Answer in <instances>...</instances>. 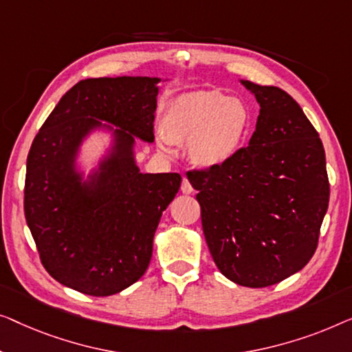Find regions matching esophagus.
I'll list each match as a JSON object with an SVG mask.
<instances>
[{"label":"esophagus","instance_id":"esophagus-1","mask_svg":"<svg viewBox=\"0 0 352 352\" xmlns=\"http://www.w3.org/2000/svg\"><path fill=\"white\" fill-rule=\"evenodd\" d=\"M180 190H182V192H185V195H190V192L192 191V186H191V183L188 182V178H186V177H183Z\"/></svg>","mask_w":352,"mask_h":352}]
</instances>
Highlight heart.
Returning <instances> with one entry per match:
<instances>
[{
	"mask_svg": "<svg viewBox=\"0 0 352 352\" xmlns=\"http://www.w3.org/2000/svg\"><path fill=\"white\" fill-rule=\"evenodd\" d=\"M250 129L252 111L241 98L220 91L188 92L167 105L157 145L170 153V142L186 143L192 164L217 169L236 157Z\"/></svg>",
	"mask_w": 352,
	"mask_h": 352,
	"instance_id": "1",
	"label": "heart"
}]
</instances>
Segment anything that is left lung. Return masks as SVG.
Here are the masks:
<instances>
[{"label": "left lung", "instance_id": "1", "mask_svg": "<svg viewBox=\"0 0 352 352\" xmlns=\"http://www.w3.org/2000/svg\"><path fill=\"white\" fill-rule=\"evenodd\" d=\"M242 84L260 115L249 146L217 169L186 172L217 268L260 289L287 279L318 249L330 183L319 133L298 103L274 86Z\"/></svg>", "mask_w": 352, "mask_h": 352}]
</instances>
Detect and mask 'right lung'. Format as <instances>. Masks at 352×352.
<instances>
[{
	"instance_id": "right-lung-1",
	"label": "right lung",
	"mask_w": 352,
	"mask_h": 352,
	"mask_svg": "<svg viewBox=\"0 0 352 352\" xmlns=\"http://www.w3.org/2000/svg\"><path fill=\"white\" fill-rule=\"evenodd\" d=\"M157 82L146 76L76 82L30 148L23 212L39 260L81 294L115 295L145 274L162 212L180 188V174H140L133 162V138L155 140ZM100 120L120 127L116 148L98 180L82 186L72 161Z\"/></svg>"
}]
</instances>
